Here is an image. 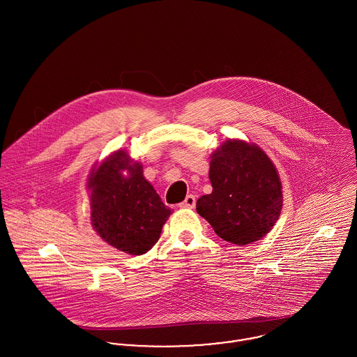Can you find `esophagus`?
I'll use <instances>...</instances> for the list:
<instances>
[{
    "label": "esophagus",
    "instance_id": "34e87169",
    "mask_svg": "<svg viewBox=\"0 0 357 357\" xmlns=\"http://www.w3.org/2000/svg\"><path fill=\"white\" fill-rule=\"evenodd\" d=\"M181 208H189V209H192L194 206H195V197L190 194V195H188L186 198H185V201L179 205Z\"/></svg>",
    "mask_w": 357,
    "mask_h": 357
}]
</instances>
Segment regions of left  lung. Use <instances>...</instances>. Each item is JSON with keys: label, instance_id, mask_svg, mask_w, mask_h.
I'll use <instances>...</instances> for the list:
<instances>
[{"label": "left lung", "instance_id": "1", "mask_svg": "<svg viewBox=\"0 0 357 357\" xmlns=\"http://www.w3.org/2000/svg\"><path fill=\"white\" fill-rule=\"evenodd\" d=\"M213 190L197 201V212L221 239L245 246L273 228L282 208L273 162L255 144L227 139L211 156Z\"/></svg>", "mask_w": 357, "mask_h": 357}]
</instances>
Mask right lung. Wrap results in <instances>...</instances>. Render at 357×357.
<instances>
[{
    "mask_svg": "<svg viewBox=\"0 0 357 357\" xmlns=\"http://www.w3.org/2000/svg\"><path fill=\"white\" fill-rule=\"evenodd\" d=\"M86 189L91 224L107 245L130 255L155 246L171 209L144 178L142 165L133 162L126 151H115L95 165Z\"/></svg>",
    "mask_w": 357,
    "mask_h": 357,
    "instance_id": "right-lung-1",
    "label": "right lung"
}]
</instances>
